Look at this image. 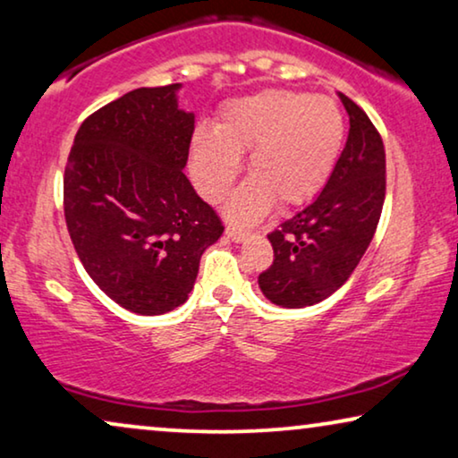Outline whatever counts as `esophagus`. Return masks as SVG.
<instances>
[{"label":"esophagus","instance_id":"obj_1","mask_svg":"<svg viewBox=\"0 0 458 458\" xmlns=\"http://www.w3.org/2000/svg\"><path fill=\"white\" fill-rule=\"evenodd\" d=\"M224 236H226L228 241H232V242H242L244 238L249 236V232H244V230H241V228H232V226H228L226 232H224Z\"/></svg>","mask_w":458,"mask_h":458}]
</instances>
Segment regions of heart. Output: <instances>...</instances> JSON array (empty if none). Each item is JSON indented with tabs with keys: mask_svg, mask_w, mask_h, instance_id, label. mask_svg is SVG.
Listing matches in <instances>:
<instances>
[{
	"mask_svg": "<svg viewBox=\"0 0 458 458\" xmlns=\"http://www.w3.org/2000/svg\"><path fill=\"white\" fill-rule=\"evenodd\" d=\"M338 103L288 89L234 99L222 107L214 131L197 128L191 140V174L209 203H220L249 153L250 178L226 205L234 224H253L278 201L307 203L332 176L344 143Z\"/></svg>",
	"mask_w": 458,
	"mask_h": 458,
	"instance_id": "b5f03b06",
	"label": "heart"
}]
</instances>
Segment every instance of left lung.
Returning <instances> with one entry per match:
<instances>
[{"label":"left lung","mask_w":458,"mask_h":458,"mask_svg":"<svg viewBox=\"0 0 458 458\" xmlns=\"http://www.w3.org/2000/svg\"><path fill=\"white\" fill-rule=\"evenodd\" d=\"M351 131L318 197L267 234L274 263L259 276L267 301L286 309L318 305L349 280L373 234L386 197V153L376 126L338 93Z\"/></svg>","instance_id":"1"}]
</instances>
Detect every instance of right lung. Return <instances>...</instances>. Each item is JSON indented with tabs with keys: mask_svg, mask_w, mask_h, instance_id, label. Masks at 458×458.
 Listing matches in <instances>:
<instances>
[{
	"mask_svg": "<svg viewBox=\"0 0 458 458\" xmlns=\"http://www.w3.org/2000/svg\"><path fill=\"white\" fill-rule=\"evenodd\" d=\"M182 85L143 87L82 122L64 174V216L95 284L139 315H164L195 286L224 226L184 165L195 114Z\"/></svg>",
	"mask_w": 458,
	"mask_h": 458,
	"instance_id": "obj_1",
	"label": "right lung"
}]
</instances>
